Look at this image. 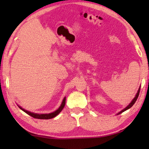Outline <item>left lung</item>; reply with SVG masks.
I'll return each instance as SVG.
<instances>
[{
	"mask_svg": "<svg viewBox=\"0 0 149 149\" xmlns=\"http://www.w3.org/2000/svg\"><path fill=\"white\" fill-rule=\"evenodd\" d=\"M140 88H141V86L139 87V89H138V91H137V94L135 95V97L133 98V99L132 100V102H131L129 104H128L127 107H126L124 109H123L122 110H121L120 112H119L117 114V115H118V114H122V112H124V111H125V110H128V109H130V108L132 107V106L135 104V102H136V100H137V98H138V97H139V92H140Z\"/></svg>",
	"mask_w": 149,
	"mask_h": 149,
	"instance_id": "obj_1",
	"label": "left lung"
}]
</instances>
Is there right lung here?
Instances as JSON below:
<instances>
[{"instance_id":"obj_1","label":"right lung","mask_w":149,"mask_h":149,"mask_svg":"<svg viewBox=\"0 0 149 149\" xmlns=\"http://www.w3.org/2000/svg\"><path fill=\"white\" fill-rule=\"evenodd\" d=\"M65 104V97L64 98V99H63L61 104H60V107L58 108L57 110L54 111V112H52L51 113H49V114H37V113L31 112H29V111H28V110H26L24 109L23 108H22L19 105H17V106H18V107L22 110H23L24 112H26V114H27L29 116H31L33 117V118H37V119L49 120V119H51V118H53L54 117H56L58 114H60V112H61L63 108H64Z\"/></svg>"}]
</instances>
